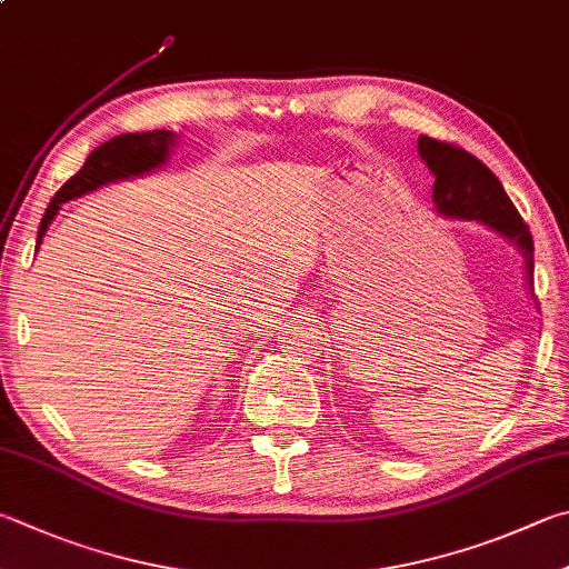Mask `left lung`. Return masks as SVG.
<instances>
[{
	"mask_svg": "<svg viewBox=\"0 0 569 569\" xmlns=\"http://www.w3.org/2000/svg\"><path fill=\"white\" fill-rule=\"evenodd\" d=\"M418 153L436 177V183H432L436 211L448 216V219L485 223L488 229L512 241L525 258V273H528V283L532 286V236L498 177L480 159H475L472 153L456 147V143L420 137Z\"/></svg>",
	"mask_w": 569,
	"mask_h": 569,
	"instance_id": "obj_1",
	"label": "left lung"
}]
</instances>
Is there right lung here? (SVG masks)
I'll list each match as a JSON object with an SVG mask.
<instances>
[{
  "label": "right lung",
  "instance_id": "obj_1",
  "mask_svg": "<svg viewBox=\"0 0 569 569\" xmlns=\"http://www.w3.org/2000/svg\"><path fill=\"white\" fill-rule=\"evenodd\" d=\"M173 143H177V133L167 129L143 131V133H121V137H113L107 143H101L99 149L89 153L84 167H81L74 177L61 186V189L54 193V199H51V203L47 206L44 219L39 223L37 249L41 239H44L49 223L54 221V216L59 213L61 203L94 191L104 183L141 177V173L159 169L161 163L169 161Z\"/></svg>",
  "mask_w": 569,
  "mask_h": 569
}]
</instances>
